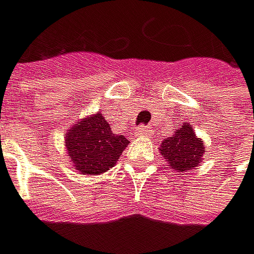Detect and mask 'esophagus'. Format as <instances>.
<instances>
[{"mask_svg":"<svg viewBox=\"0 0 254 254\" xmlns=\"http://www.w3.org/2000/svg\"><path fill=\"white\" fill-rule=\"evenodd\" d=\"M152 134H153L152 128L150 126H146V125H141L135 132V135H138V137H152Z\"/></svg>","mask_w":254,"mask_h":254,"instance_id":"obj_1","label":"esophagus"}]
</instances>
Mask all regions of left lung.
<instances>
[{"label": "left lung", "mask_w": 254, "mask_h": 254, "mask_svg": "<svg viewBox=\"0 0 254 254\" xmlns=\"http://www.w3.org/2000/svg\"><path fill=\"white\" fill-rule=\"evenodd\" d=\"M159 152L168 161L170 168L185 173L201 164L205 147L202 140L193 132L192 125L183 123L182 128L176 129L173 137L161 143Z\"/></svg>", "instance_id": "1"}]
</instances>
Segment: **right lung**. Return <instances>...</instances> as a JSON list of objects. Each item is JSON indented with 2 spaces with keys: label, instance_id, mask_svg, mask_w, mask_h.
Here are the masks:
<instances>
[{
  "label": "right lung",
  "instance_id": "add662e5",
  "mask_svg": "<svg viewBox=\"0 0 254 254\" xmlns=\"http://www.w3.org/2000/svg\"><path fill=\"white\" fill-rule=\"evenodd\" d=\"M128 144L123 135L113 134L101 113L77 122L65 137L66 156L84 176H98L114 167Z\"/></svg>",
  "mask_w": 254,
  "mask_h": 254
}]
</instances>
